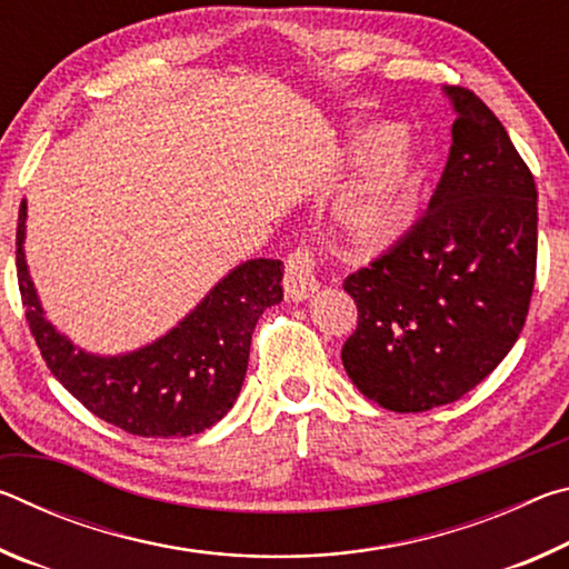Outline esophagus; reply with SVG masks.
<instances>
[{"instance_id": "34e87169", "label": "esophagus", "mask_w": 569, "mask_h": 569, "mask_svg": "<svg viewBox=\"0 0 569 569\" xmlns=\"http://www.w3.org/2000/svg\"><path fill=\"white\" fill-rule=\"evenodd\" d=\"M283 291L291 301H306L308 296L319 291V278L313 273V258L308 250H293L286 261V278Z\"/></svg>"}]
</instances>
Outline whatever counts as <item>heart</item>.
<instances>
[{"label":"heart","mask_w":569,"mask_h":569,"mask_svg":"<svg viewBox=\"0 0 569 569\" xmlns=\"http://www.w3.org/2000/svg\"><path fill=\"white\" fill-rule=\"evenodd\" d=\"M359 158L371 156L333 203L339 233L359 248H383L417 220L429 186V160L399 122H373L353 138Z\"/></svg>","instance_id":"heart-1"}]
</instances>
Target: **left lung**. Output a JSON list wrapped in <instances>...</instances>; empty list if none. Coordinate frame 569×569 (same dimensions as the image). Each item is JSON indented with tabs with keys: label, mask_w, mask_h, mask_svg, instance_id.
<instances>
[{
	"label": "left lung",
	"mask_w": 569,
	"mask_h": 569,
	"mask_svg": "<svg viewBox=\"0 0 569 569\" xmlns=\"http://www.w3.org/2000/svg\"><path fill=\"white\" fill-rule=\"evenodd\" d=\"M427 216L343 281L359 308L343 369L366 399L399 413L465 397L512 349L532 298L537 188L502 122L465 88Z\"/></svg>",
	"instance_id": "obj_1"
}]
</instances>
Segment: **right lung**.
Wrapping results in <instances>:
<instances>
[{"label": "right lung", "mask_w": 569, "mask_h": 569, "mask_svg": "<svg viewBox=\"0 0 569 569\" xmlns=\"http://www.w3.org/2000/svg\"><path fill=\"white\" fill-rule=\"evenodd\" d=\"M27 200L17 220V278L27 321L54 379L94 417L128 435H200L233 407L250 336L268 306L283 301V263L250 258L228 271L190 313L134 351L102 356L72 343L47 319L24 261Z\"/></svg>", "instance_id": "right-lung-1"}]
</instances>
